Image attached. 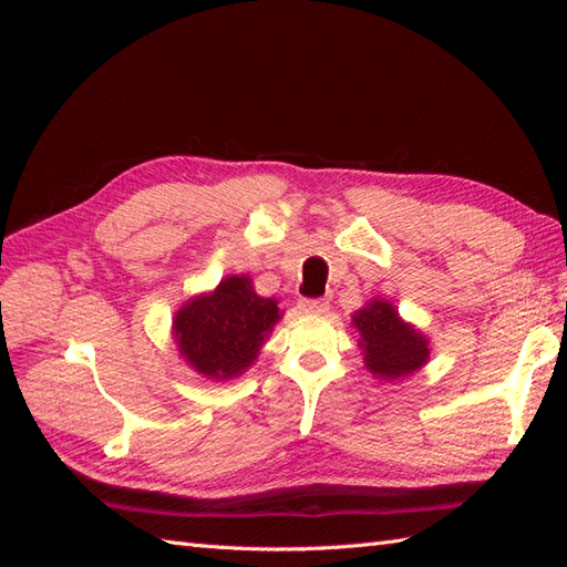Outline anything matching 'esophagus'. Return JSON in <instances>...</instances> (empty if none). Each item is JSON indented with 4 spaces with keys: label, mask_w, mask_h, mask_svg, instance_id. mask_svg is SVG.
Segmentation results:
<instances>
[{
    "label": "esophagus",
    "mask_w": 567,
    "mask_h": 567,
    "mask_svg": "<svg viewBox=\"0 0 567 567\" xmlns=\"http://www.w3.org/2000/svg\"><path fill=\"white\" fill-rule=\"evenodd\" d=\"M300 310L307 312V315H323V312H329V300H321V298H317V300H302L300 302Z\"/></svg>",
    "instance_id": "34e87169"
}]
</instances>
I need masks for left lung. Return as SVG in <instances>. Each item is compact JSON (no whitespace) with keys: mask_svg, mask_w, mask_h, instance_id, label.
Returning <instances> with one entry per match:
<instances>
[{"mask_svg":"<svg viewBox=\"0 0 567 567\" xmlns=\"http://www.w3.org/2000/svg\"><path fill=\"white\" fill-rule=\"evenodd\" d=\"M359 350L367 369L383 381H398L419 371L431 357V342L404 321L392 302L373 298L352 315Z\"/></svg>","mask_w":567,"mask_h":567,"instance_id":"obj_1","label":"left lung"}]
</instances>
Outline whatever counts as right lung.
Masks as SVG:
<instances>
[{
  "label": "right lung",
  "mask_w": 567,
  "mask_h": 567,
  "mask_svg": "<svg viewBox=\"0 0 567 567\" xmlns=\"http://www.w3.org/2000/svg\"><path fill=\"white\" fill-rule=\"evenodd\" d=\"M281 315L277 300L255 293L250 277L231 274L179 307L173 333L188 367L205 379L229 381L255 362Z\"/></svg>",
  "instance_id": "add662e5"
}]
</instances>
